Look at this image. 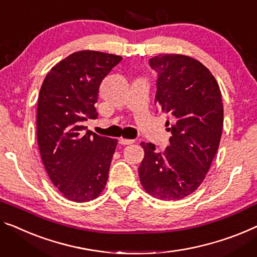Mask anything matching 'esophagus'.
<instances>
[{"label": "esophagus", "mask_w": 257, "mask_h": 257, "mask_svg": "<svg viewBox=\"0 0 257 257\" xmlns=\"http://www.w3.org/2000/svg\"><path fill=\"white\" fill-rule=\"evenodd\" d=\"M118 143L122 145H130L134 143V140H127V139H120L118 140Z\"/></svg>", "instance_id": "esophagus-1"}]
</instances>
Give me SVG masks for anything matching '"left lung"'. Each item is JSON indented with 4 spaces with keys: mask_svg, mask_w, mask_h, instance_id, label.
I'll return each instance as SVG.
<instances>
[{
    "mask_svg": "<svg viewBox=\"0 0 257 257\" xmlns=\"http://www.w3.org/2000/svg\"><path fill=\"white\" fill-rule=\"evenodd\" d=\"M149 64L158 74L155 102L170 115L172 136L164 152L142 142L140 180L153 197L178 201L200 187L216 156L224 121L221 93L209 69L193 57L160 54Z\"/></svg>",
    "mask_w": 257,
    "mask_h": 257,
    "instance_id": "left-lung-1",
    "label": "left lung"
}]
</instances>
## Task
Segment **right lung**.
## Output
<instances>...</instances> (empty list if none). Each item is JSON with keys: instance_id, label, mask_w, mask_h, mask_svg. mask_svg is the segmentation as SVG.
I'll use <instances>...</instances> for the list:
<instances>
[{"instance_id": "obj_1", "label": "right lung", "mask_w": 257, "mask_h": 257, "mask_svg": "<svg viewBox=\"0 0 257 257\" xmlns=\"http://www.w3.org/2000/svg\"><path fill=\"white\" fill-rule=\"evenodd\" d=\"M121 56L94 51L69 55L51 69L38 98L37 139L53 185L68 200L83 203L104 190L117 140L87 130L97 118L99 87Z\"/></svg>"}]
</instances>
